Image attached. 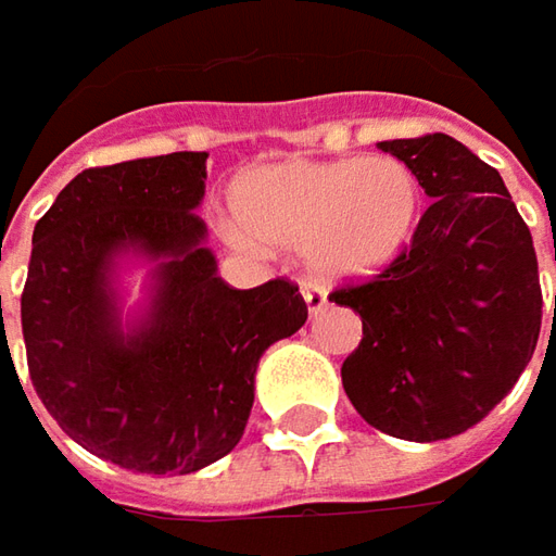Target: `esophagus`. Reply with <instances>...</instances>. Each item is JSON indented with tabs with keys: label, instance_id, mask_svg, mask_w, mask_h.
I'll return each instance as SVG.
<instances>
[{
	"label": "esophagus",
	"instance_id": "1",
	"mask_svg": "<svg viewBox=\"0 0 556 556\" xmlns=\"http://www.w3.org/2000/svg\"><path fill=\"white\" fill-rule=\"evenodd\" d=\"M303 300H306V306H309L312 315L328 306V293H325V288H321V285H312V281H303Z\"/></svg>",
	"mask_w": 556,
	"mask_h": 556
}]
</instances>
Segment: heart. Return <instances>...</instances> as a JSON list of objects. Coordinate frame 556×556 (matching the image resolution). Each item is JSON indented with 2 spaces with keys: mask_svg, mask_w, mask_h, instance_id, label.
<instances>
[{
  "mask_svg": "<svg viewBox=\"0 0 556 556\" xmlns=\"http://www.w3.org/2000/svg\"><path fill=\"white\" fill-rule=\"evenodd\" d=\"M424 191L390 154L285 161L247 169L231 188L235 241L300 247L325 278H365L415 238Z\"/></svg>",
  "mask_w": 556,
  "mask_h": 556,
  "instance_id": "b5f03b06",
  "label": "heart"
}]
</instances>
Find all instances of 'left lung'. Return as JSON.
Returning <instances> with one entry per match:
<instances>
[{"mask_svg": "<svg viewBox=\"0 0 556 556\" xmlns=\"http://www.w3.org/2000/svg\"><path fill=\"white\" fill-rule=\"evenodd\" d=\"M380 151L408 163L433 203L390 266L328 293L362 315L343 390L380 433L452 439L514 390L535 353L539 260L498 169L460 141L430 132Z\"/></svg>", "mask_w": 556, "mask_h": 556, "instance_id": "left-lung-1", "label": "left lung"}]
</instances>
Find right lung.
I'll use <instances>...</instances> for the list:
<instances>
[{"label":"right lung","instance_id":"right-lung-1","mask_svg":"<svg viewBox=\"0 0 556 556\" xmlns=\"http://www.w3.org/2000/svg\"><path fill=\"white\" fill-rule=\"evenodd\" d=\"M206 154L83 169L33 228L21 331L33 390L86 452L132 473H194L244 437L260 355L306 321L290 278L238 290L201 244ZM164 260L149 321L123 338L110 253ZM2 321V296H0Z\"/></svg>","mask_w":556,"mask_h":556}]
</instances>
